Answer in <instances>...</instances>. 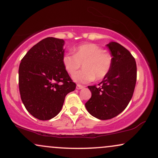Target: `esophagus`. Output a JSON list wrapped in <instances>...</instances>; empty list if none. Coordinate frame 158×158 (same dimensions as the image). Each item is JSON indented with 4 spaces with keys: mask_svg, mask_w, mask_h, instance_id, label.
I'll return each instance as SVG.
<instances>
[{
    "mask_svg": "<svg viewBox=\"0 0 158 158\" xmlns=\"http://www.w3.org/2000/svg\"><path fill=\"white\" fill-rule=\"evenodd\" d=\"M82 88H84V86H82V85H79V84L77 85V89L80 90V89H82Z\"/></svg>",
    "mask_w": 158,
    "mask_h": 158,
    "instance_id": "obj_1",
    "label": "esophagus"
}]
</instances>
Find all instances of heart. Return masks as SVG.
I'll return each instance as SVG.
<instances>
[{
    "mask_svg": "<svg viewBox=\"0 0 158 158\" xmlns=\"http://www.w3.org/2000/svg\"><path fill=\"white\" fill-rule=\"evenodd\" d=\"M62 63L70 74L74 73L82 64L84 69L75 73L72 79L78 83H88L95 78L97 80L104 79L111 68L113 58L110 52L103 50L99 45L88 43L77 47L75 54H64Z\"/></svg>",
    "mask_w": 158,
    "mask_h": 158,
    "instance_id": "heart-1",
    "label": "heart"
}]
</instances>
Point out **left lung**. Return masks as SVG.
Returning <instances> with one entry per match:
<instances>
[{
	"mask_svg": "<svg viewBox=\"0 0 158 158\" xmlns=\"http://www.w3.org/2000/svg\"><path fill=\"white\" fill-rule=\"evenodd\" d=\"M106 46L113 58L111 68L99 86L88 87L91 97L85 103L90 114L102 120L115 117L125 110L137 81V64L131 52L114 41Z\"/></svg>",
	"mask_w": 158,
	"mask_h": 158,
	"instance_id": "left-lung-1",
	"label": "left lung"
}]
</instances>
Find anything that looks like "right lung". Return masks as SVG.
Returning a JSON list of instances; mask_svg holds the SVG:
<instances>
[{"instance_id":"obj_1","label":"right lung","mask_w":158,"mask_h":158,"mask_svg":"<svg viewBox=\"0 0 158 158\" xmlns=\"http://www.w3.org/2000/svg\"><path fill=\"white\" fill-rule=\"evenodd\" d=\"M64 44L63 39L46 38L34 45L20 63L21 100L27 111L40 120L56 117L67 94L76 88L62 63Z\"/></svg>"}]
</instances>
